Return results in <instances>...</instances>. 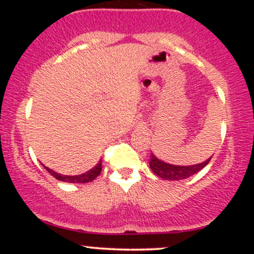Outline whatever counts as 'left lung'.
<instances>
[{"label":"left lung","mask_w":254,"mask_h":254,"mask_svg":"<svg viewBox=\"0 0 254 254\" xmlns=\"http://www.w3.org/2000/svg\"><path fill=\"white\" fill-rule=\"evenodd\" d=\"M210 159L202 162V164H197L192 166H174V165L166 164V162L161 161V160L157 159V157L151 153L149 166L151 171H153L157 177L162 178V179L183 180V179H186V178L193 176V174H196L197 172H199L200 170H203V168L209 164Z\"/></svg>","instance_id":"1"}]
</instances>
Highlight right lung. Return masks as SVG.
<instances>
[{
  "mask_svg": "<svg viewBox=\"0 0 254 254\" xmlns=\"http://www.w3.org/2000/svg\"><path fill=\"white\" fill-rule=\"evenodd\" d=\"M46 171L49 172V173L51 174V176H54L56 179L61 180V182H64V183H80V184H84V183H89V182H93V180L97 178L99 174H100L101 172V161L99 162V164L95 166V167H93L92 170H89L88 172H86V173L83 174H80V176H62V174L60 173H56L55 171L50 170V168L45 167Z\"/></svg>",
  "mask_w": 254,
  "mask_h": 254,
  "instance_id": "obj_1",
  "label": "right lung"
}]
</instances>
